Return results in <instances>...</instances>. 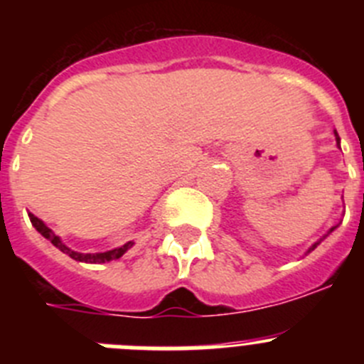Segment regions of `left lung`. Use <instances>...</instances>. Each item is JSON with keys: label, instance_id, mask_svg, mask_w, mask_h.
<instances>
[{"label": "left lung", "instance_id": "obj_1", "mask_svg": "<svg viewBox=\"0 0 364 364\" xmlns=\"http://www.w3.org/2000/svg\"><path fill=\"white\" fill-rule=\"evenodd\" d=\"M336 140H337V146H339V142H341V138H339V134H337V133H336ZM336 228H337V226H333V228H332V230H330V233H332V231H333V230H336ZM319 242H321V240H319ZM319 242H315V244H314V246H311V247H310V252H314L315 247L319 246Z\"/></svg>", "mask_w": 364, "mask_h": 364}]
</instances>
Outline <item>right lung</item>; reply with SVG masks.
<instances>
[{
    "label": "right lung",
    "mask_w": 364,
    "mask_h": 364,
    "mask_svg": "<svg viewBox=\"0 0 364 364\" xmlns=\"http://www.w3.org/2000/svg\"><path fill=\"white\" fill-rule=\"evenodd\" d=\"M28 218H31L32 226L36 228L38 231H40L41 235H43L45 239L50 240V242L54 244V246L58 247V250H62L63 253H67V255L70 257V259L74 260H80V262H91V264H100V262H109V260H114V259H120L122 255H124L127 250H129L131 246H133V242H127L124 244L122 247H117V250H111V252H104V253H78V252H73V250H69V247L65 246V244L60 240V237H58L56 233H54L53 230H49V228L45 226L43 222L40 220L38 217H34L32 213H28Z\"/></svg>",
    "instance_id": "right-lung-1"
}]
</instances>
